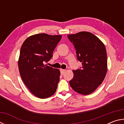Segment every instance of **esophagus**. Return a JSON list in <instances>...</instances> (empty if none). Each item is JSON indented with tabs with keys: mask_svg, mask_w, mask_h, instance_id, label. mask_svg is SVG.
<instances>
[{
	"mask_svg": "<svg viewBox=\"0 0 124 124\" xmlns=\"http://www.w3.org/2000/svg\"><path fill=\"white\" fill-rule=\"evenodd\" d=\"M60 72H61V74H63L65 73V72H66V70H62V69H61V70H60Z\"/></svg>",
	"mask_w": 124,
	"mask_h": 124,
	"instance_id": "esophagus-1",
	"label": "esophagus"
}]
</instances>
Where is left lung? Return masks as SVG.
I'll use <instances>...</instances> for the list:
<instances>
[{
	"label": "left lung",
	"instance_id": "8db88e82",
	"mask_svg": "<svg viewBox=\"0 0 124 124\" xmlns=\"http://www.w3.org/2000/svg\"><path fill=\"white\" fill-rule=\"evenodd\" d=\"M74 45L80 69L73 70L70 86L78 93L89 95L101 84L107 72V57L103 43L92 33L80 32L68 35Z\"/></svg>",
	"mask_w": 124,
	"mask_h": 124
}]
</instances>
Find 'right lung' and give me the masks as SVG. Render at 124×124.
<instances>
[{
  "mask_svg": "<svg viewBox=\"0 0 124 124\" xmlns=\"http://www.w3.org/2000/svg\"><path fill=\"white\" fill-rule=\"evenodd\" d=\"M62 36L40 33L26 39L20 50L18 69L22 81L30 91L39 98L53 95L60 80V72L45 63L52 57V53Z\"/></svg>",
  "mask_w": 124,
  "mask_h": 124,
  "instance_id": "right-lung-1",
  "label": "right lung"
}]
</instances>
